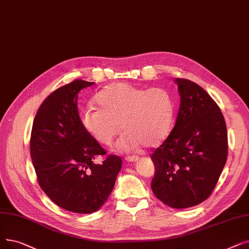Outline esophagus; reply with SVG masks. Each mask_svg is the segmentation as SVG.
<instances>
[{
  "mask_svg": "<svg viewBox=\"0 0 249 249\" xmlns=\"http://www.w3.org/2000/svg\"><path fill=\"white\" fill-rule=\"evenodd\" d=\"M125 160L127 161H135L138 160V157L137 156H127V157H125Z\"/></svg>",
  "mask_w": 249,
  "mask_h": 249,
  "instance_id": "1",
  "label": "esophagus"
}]
</instances>
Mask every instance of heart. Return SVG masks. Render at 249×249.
Masks as SVG:
<instances>
[{
	"mask_svg": "<svg viewBox=\"0 0 249 249\" xmlns=\"http://www.w3.org/2000/svg\"><path fill=\"white\" fill-rule=\"evenodd\" d=\"M95 103L99 107H83L79 118L85 131L102 145H111L121 128L124 134L117 147L123 151L157 147L170 134L175 101L165 89L116 82L96 94Z\"/></svg>",
	"mask_w": 249,
	"mask_h": 249,
	"instance_id": "heart-1",
	"label": "heart"
}]
</instances>
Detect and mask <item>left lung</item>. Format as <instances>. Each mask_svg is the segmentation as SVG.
<instances>
[{
    "instance_id": "obj_1",
    "label": "left lung",
    "mask_w": 249,
    "mask_h": 249,
    "mask_svg": "<svg viewBox=\"0 0 249 249\" xmlns=\"http://www.w3.org/2000/svg\"><path fill=\"white\" fill-rule=\"evenodd\" d=\"M180 107L173 130L154 153L151 190L174 209L194 207L212 194L228 156L224 116L211 95L177 78Z\"/></svg>"
}]
</instances>
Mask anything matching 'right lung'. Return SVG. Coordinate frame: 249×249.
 <instances>
[{"instance_id": "1", "label": "right lung", "mask_w": 249, "mask_h": 249, "mask_svg": "<svg viewBox=\"0 0 249 249\" xmlns=\"http://www.w3.org/2000/svg\"><path fill=\"white\" fill-rule=\"evenodd\" d=\"M94 82L75 79L53 91L36 112L30 156L38 184L58 207L77 213L98 211L114 188L122 160L109 155L80 123L78 93Z\"/></svg>"}]
</instances>
